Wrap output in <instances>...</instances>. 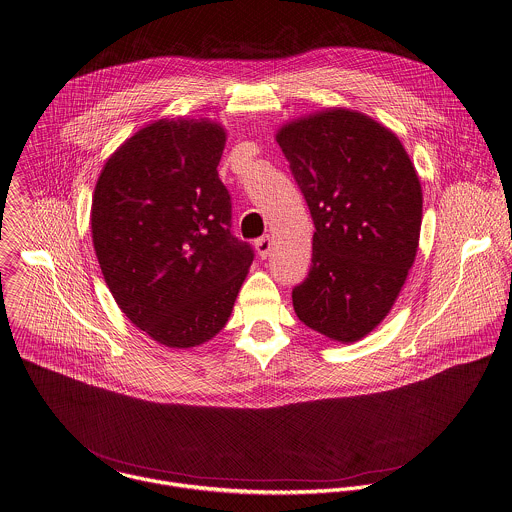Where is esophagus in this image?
<instances>
[{"label":"esophagus","instance_id":"esophagus-1","mask_svg":"<svg viewBox=\"0 0 512 512\" xmlns=\"http://www.w3.org/2000/svg\"><path fill=\"white\" fill-rule=\"evenodd\" d=\"M255 247H257V253L261 259H267L269 253H271V247H273V237L271 235H263L255 241Z\"/></svg>","mask_w":512,"mask_h":512}]
</instances>
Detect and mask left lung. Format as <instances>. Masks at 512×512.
<instances>
[{
	"mask_svg": "<svg viewBox=\"0 0 512 512\" xmlns=\"http://www.w3.org/2000/svg\"><path fill=\"white\" fill-rule=\"evenodd\" d=\"M277 142L316 229L293 307L308 328L356 342L386 318L413 265L419 178L398 136L354 110L295 120Z\"/></svg>",
	"mask_w": 512,
	"mask_h": 512,
	"instance_id": "1",
	"label": "left lung"
}]
</instances>
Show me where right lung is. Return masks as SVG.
Masks as SVG:
<instances>
[{
  "instance_id": "obj_1",
  "label": "right lung",
  "mask_w": 512,
  "mask_h": 512,
  "mask_svg": "<svg viewBox=\"0 0 512 512\" xmlns=\"http://www.w3.org/2000/svg\"><path fill=\"white\" fill-rule=\"evenodd\" d=\"M225 130L158 120L128 138L99 176L91 227L120 310L170 348L211 340L253 263L231 233V196L217 174Z\"/></svg>"
}]
</instances>
